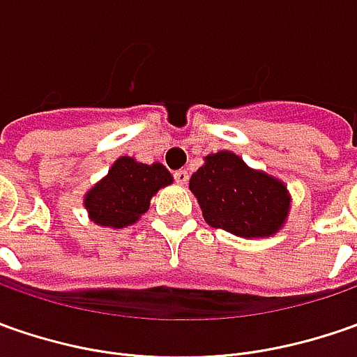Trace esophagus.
Instances as JSON below:
<instances>
[{
	"mask_svg": "<svg viewBox=\"0 0 357 357\" xmlns=\"http://www.w3.org/2000/svg\"><path fill=\"white\" fill-rule=\"evenodd\" d=\"M174 181H176L178 185H186V183H188V171L181 169V171L174 172Z\"/></svg>",
	"mask_w": 357,
	"mask_h": 357,
	"instance_id": "34e87169",
	"label": "esophagus"
}]
</instances>
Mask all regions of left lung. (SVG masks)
<instances>
[{
    "instance_id": "8db88e82",
    "label": "left lung",
    "mask_w": 357,
    "mask_h": 357,
    "mask_svg": "<svg viewBox=\"0 0 357 357\" xmlns=\"http://www.w3.org/2000/svg\"><path fill=\"white\" fill-rule=\"evenodd\" d=\"M188 188L199 200L204 220L242 238L276 234L290 213L286 185L250 169L238 155L220 151L204 157Z\"/></svg>"
}]
</instances>
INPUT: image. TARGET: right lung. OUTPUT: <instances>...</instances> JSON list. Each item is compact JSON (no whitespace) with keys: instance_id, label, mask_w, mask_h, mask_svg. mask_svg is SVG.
<instances>
[{"instance_id":"right-lung-1","label":"right lung","mask_w":357,"mask_h":357,"mask_svg":"<svg viewBox=\"0 0 357 357\" xmlns=\"http://www.w3.org/2000/svg\"><path fill=\"white\" fill-rule=\"evenodd\" d=\"M171 183V172L160 162L143 165L135 158L121 157L113 162L109 174L85 195L83 204L95 225L125 228L149 211L158 188Z\"/></svg>"}]
</instances>
